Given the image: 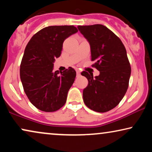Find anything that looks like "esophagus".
Here are the masks:
<instances>
[{
  "label": "esophagus",
  "instance_id": "34e87169",
  "mask_svg": "<svg viewBox=\"0 0 152 152\" xmlns=\"http://www.w3.org/2000/svg\"><path fill=\"white\" fill-rule=\"evenodd\" d=\"M76 72H77V76H80V73H81V71L79 69H76Z\"/></svg>",
  "mask_w": 152,
  "mask_h": 152
}]
</instances>
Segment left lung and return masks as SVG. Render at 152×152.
Listing matches in <instances>:
<instances>
[{"mask_svg": "<svg viewBox=\"0 0 152 152\" xmlns=\"http://www.w3.org/2000/svg\"><path fill=\"white\" fill-rule=\"evenodd\" d=\"M80 32L91 46L93 66L99 71L98 76L83 71L88 81L83 91L85 104L93 111L104 113L115 108L127 91L131 66L125 47L114 33L100 24L79 26Z\"/></svg>", "mask_w": 152, "mask_h": 152, "instance_id": "left-lung-1", "label": "left lung"}]
</instances>
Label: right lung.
Returning a JSON list of instances; mask_svg holds the SVG:
<instances>
[{"mask_svg": "<svg viewBox=\"0 0 152 152\" xmlns=\"http://www.w3.org/2000/svg\"><path fill=\"white\" fill-rule=\"evenodd\" d=\"M73 26H54L37 32L25 49L20 77L30 102L41 111L53 112L63 107L74 83L76 72L69 67L53 72L55 58L60 57L63 43L77 32Z\"/></svg>", "mask_w": 152, "mask_h": 152, "instance_id": "add662e5", "label": "right lung"}]
</instances>
